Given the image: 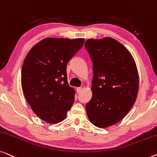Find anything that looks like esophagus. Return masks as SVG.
<instances>
[{"label":"esophagus","mask_w":157,"mask_h":157,"mask_svg":"<svg viewBox=\"0 0 157 157\" xmlns=\"http://www.w3.org/2000/svg\"><path fill=\"white\" fill-rule=\"evenodd\" d=\"M76 90H77V92H78V93H79V92H81V90H82V87H79L77 88Z\"/></svg>","instance_id":"obj_1"}]
</instances>
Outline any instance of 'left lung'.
<instances>
[{
  "instance_id": "1",
  "label": "left lung",
  "mask_w": 157,
  "mask_h": 157,
  "mask_svg": "<svg viewBox=\"0 0 157 157\" xmlns=\"http://www.w3.org/2000/svg\"><path fill=\"white\" fill-rule=\"evenodd\" d=\"M85 48L92 61V97L86 104L92 124L106 128L121 121L135 102L139 75L130 52L114 38L88 39Z\"/></svg>"
}]
</instances>
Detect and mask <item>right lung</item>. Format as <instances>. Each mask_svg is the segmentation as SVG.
Returning a JSON list of instances; mask_svg holds the SVG:
<instances>
[{
  "mask_svg": "<svg viewBox=\"0 0 157 157\" xmlns=\"http://www.w3.org/2000/svg\"><path fill=\"white\" fill-rule=\"evenodd\" d=\"M84 42V38L46 37L25 57L22 89L33 111L46 122H62L73 105L75 90L68 85L66 67Z\"/></svg>",
  "mask_w": 157,
  "mask_h": 157,
  "instance_id": "add662e5",
  "label": "right lung"
}]
</instances>
